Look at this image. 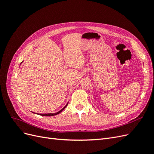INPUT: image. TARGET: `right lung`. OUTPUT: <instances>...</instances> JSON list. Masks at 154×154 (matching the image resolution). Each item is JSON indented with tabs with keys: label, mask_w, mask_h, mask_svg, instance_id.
<instances>
[{
	"label": "right lung",
	"mask_w": 154,
	"mask_h": 154,
	"mask_svg": "<svg viewBox=\"0 0 154 154\" xmlns=\"http://www.w3.org/2000/svg\"><path fill=\"white\" fill-rule=\"evenodd\" d=\"M67 105L68 104H67L66 106H65V107L64 108H63L61 110H60L59 112H57V113H54V114H40L39 115H41V116H55V115H57V114H59V113H60L61 112L66 108V107L67 106Z\"/></svg>",
	"instance_id": "1"
}]
</instances>
